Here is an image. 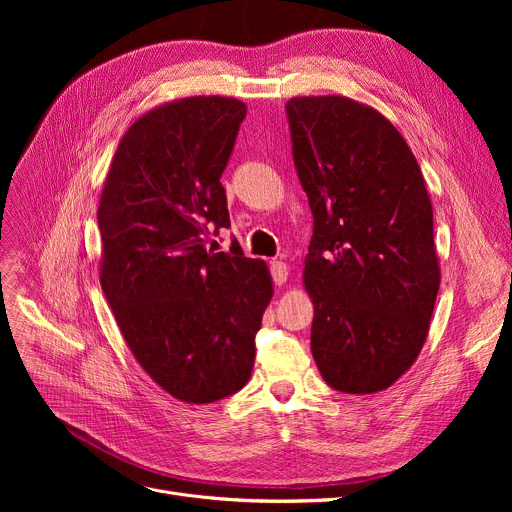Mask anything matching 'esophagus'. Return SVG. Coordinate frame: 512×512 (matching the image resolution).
I'll use <instances>...</instances> for the list:
<instances>
[{"instance_id":"obj_1","label":"esophagus","mask_w":512,"mask_h":512,"mask_svg":"<svg viewBox=\"0 0 512 512\" xmlns=\"http://www.w3.org/2000/svg\"><path fill=\"white\" fill-rule=\"evenodd\" d=\"M272 278L278 286L288 280V265L284 261H272Z\"/></svg>"}]
</instances>
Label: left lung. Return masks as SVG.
Returning <instances> with one entry per match:
<instances>
[{"label": "left lung", "instance_id": "1", "mask_svg": "<svg viewBox=\"0 0 512 512\" xmlns=\"http://www.w3.org/2000/svg\"><path fill=\"white\" fill-rule=\"evenodd\" d=\"M286 114L313 213L303 270L313 359L334 390L382 392L417 361L440 288L421 168L371 105L292 97Z\"/></svg>", "mask_w": 512, "mask_h": 512}]
</instances>
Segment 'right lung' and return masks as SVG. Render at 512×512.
I'll use <instances>...</instances> for the list:
<instances>
[{"label":"right lung","mask_w":512,"mask_h":512,"mask_svg":"<svg viewBox=\"0 0 512 512\" xmlns=\"http://www.w3.org/2000/svg\"><path fill=\"white\" fill-rule=\"evenodd\" d=\"M245 116L220 95L153 107L124 132L99 199L105 299L134 359L186 405L249 382L274 297L265 261L207 249L230 226L220 178Z\"/></svg>","instance_id":"add662e5"}]
</instances>
